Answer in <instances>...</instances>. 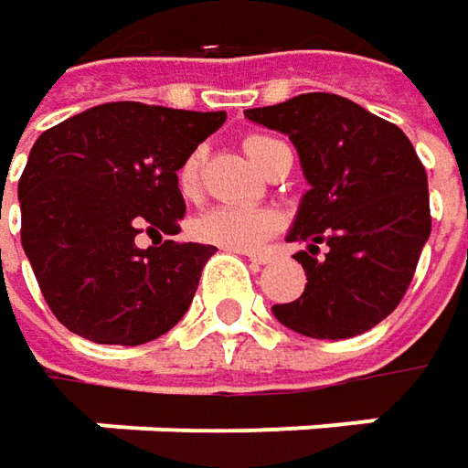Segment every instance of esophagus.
<instances>
[{
  "label": "esophagus",
  "instance_id": "34e87169",
  "mask_svg": "<svg viewBox=\"0 0 468 468\" xmlns=\"http://www.w3.org/2000/svg\"><path fill=\"white\" fill-rule=\"evenodd\" d=\"M243 256H249L254 264H267L270 261V254H261V251H243Z\"/></svg>",
  "mask_w": 468,
  "mask_h": 468
}]
</instances>
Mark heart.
Instances as JSON below:
<instances>
[{
  "label": "heart",
  "mask_w": 468,
  "mask_h": 468,
  "mask_svg": "<svg viewBox=\"0 0 468 468\" xmlns=\"http://www.w3.org/2000/svg\"><path fill=\"white\" fill-rule=\"evenodd\" d=\"M280 141L270 135H249L243 149L259 167L267 165V156ZM204 152H191L177 167V191L183 196H194L198 191V173H201ZM277 230V214L261 207H240V204H219L196 214L191 222V235L201 243H212L230 251H249L261 246Z\"/></svg>",
  "instance_id": "1"
}]
</instances>
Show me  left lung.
<instances>
[{
    "instance_id": "8db88e82",
    "label": "left lung",
    "mask_w": 468,
    "mask_h": 468,
    "mask_svg": "<svg viewBox=\"0 0 468 468\" xmlns=\"http://www.w3.org/2000/svg\"><path fill=\"white\" fill-rule=\"evenodd\" d=\"M246 117L293 141L309 191L291 243L306 288L274 303L298 335L340 340L372 330L406 293L430 238L427 173L406 133L337 93H301ZM328 254L316 257L318 243Z\"/></svg>"
}]
</instances>
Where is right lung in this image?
Masks as SVG:
<instances>
[{
  "label": "right lung",
  "instance_id": "add662e5",
  "mask_svg": "<svg viewBox=\"0 0 468 468\" xmlns=\"http://www.w3.org/2000/svg\"><path fill=\"white\" fill-rule=\"evenodd\" d=\"M138 101L99 104L38 135L17 183L20 240L54 316L104 346H141L188 312L204 243H175L177 167L225 122ZM159 239L138 250L134 238Z\"/></svg>",
  "mask_w": 468,
  "mask_h": 468
}]
</instances>
